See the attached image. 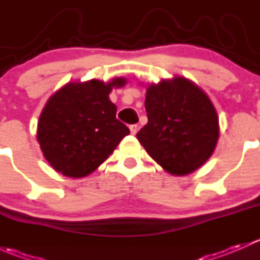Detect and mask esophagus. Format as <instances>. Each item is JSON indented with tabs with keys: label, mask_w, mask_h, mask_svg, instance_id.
Masks as SVG:
<instances>
[{
	"label": "esophagus",
	"mask_w": 260,
	"mask_h": 260,
	"mask_svg": "<svg viewBox=\"0 0 260 260\" xmlns=\"http://www.w3.org/2000/svg\"><path fill=\"white\" fill-rule=\"evenodd\" d=\"M129 131H131V133H132V135H136V133H137V131H138V125L137 124L129 125Z\"/></svg>",
	"instance_id": "34e87169"
}]
</instances>
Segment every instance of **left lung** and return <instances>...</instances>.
Segmentation results:
<instances>
[{"mask_svg":"<svg viewBox=\"0 0 260 260\" xmlns=\"http://www.w3.org/2000/svg\"><path fill=\"white\" fill-rule=\"evenodd\" d=\"M145 107L148 123L137 140L165 171L185 176L210 158L220 137L219 117L200 86L180 75L151 83Z\"/></svg>","mask_w":260,"mask_h":260,"instance_id":"8db88e82","label":"left lung"}]
</instances>
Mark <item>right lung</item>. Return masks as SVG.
I'll use <instances>...</instances> for the list:
<instances>
[{
	"label": "right lung",
	"instance_id": "add662e5",
	"mask_svg": "<svg viewBox=\"0 0 260 260\" xmlns=\"http://www.w3.org/2000/svg\"><path fill=\"white\" fill-rule=\"evenodd\" d=\"M125 84V78L70 81L50 96L39 117L36 138L55 171L72 179L89 176L129 135L109 99L112 89Z\"/></svg>",
	"mask_w": 260,
	"mask_h": 260
}]
</instances>
